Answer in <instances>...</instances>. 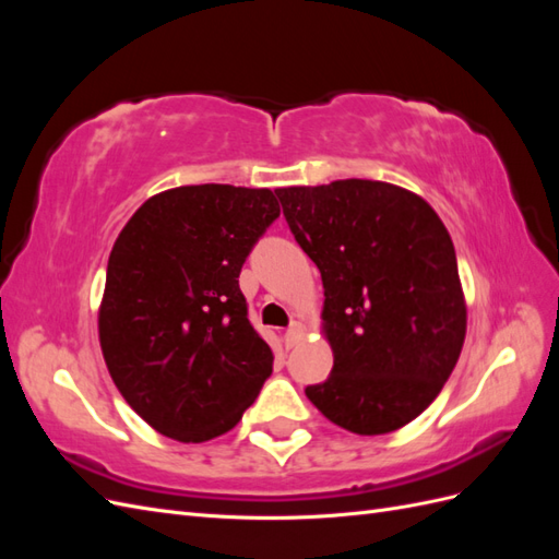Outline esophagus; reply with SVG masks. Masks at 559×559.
<instances>
[{
    "label": "esophagus",
    "instance_id": "1",
    "mask_svg": "<svg viewBox=\"0 0 559 559\" xmlns=\"http://www.w3.org/2000/svg\"><path fill=\"white\" fill-rule=\"evenodd\" d=\"M302 335H306V326H302L300 321H294V324L284 331V345L289 349L296 347L302 341Z\"/></svg>",
    "mask_w": 559,
    "mask_h": 559
}]
</instances>
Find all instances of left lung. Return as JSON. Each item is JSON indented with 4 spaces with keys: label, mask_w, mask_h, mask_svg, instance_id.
Returning a JSON list of instances; mask_svg holds the SVG:
<instances>
[{
    "label": "left lung",
    "mask_w": 559,
    "mask_h": 559,
    "mask_svg": "<svg viewBox=\"0 0 559 559\" xmlns=\"http://www.w3.org/2000/svg\"><path fill=\"white\" fill-rule=\"evenodd\" d=\"M324 282L331 376L306 386L333 425L380 436L413 421L460 359L466 306L450 233L394 183L341 179L275 191Z\"/></svg>",
    "instance_id": "obj_1"
}]
</instances>
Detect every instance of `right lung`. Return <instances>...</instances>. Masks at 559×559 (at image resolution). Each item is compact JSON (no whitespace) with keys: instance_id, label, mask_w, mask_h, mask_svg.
Returning a JSON list of instances; mask_svg holds the SVG:
<instances>
[{"instance_id":"right-lung-1","label":"right lung","mask_w":559,"mask_h":559,"mask_svg":"<svg viewBox=\"0 0 559 559\" xmlns=\"http://www.w3.org/2000/svg\"><path fill=\"white\" fill-rule=\"evenodd\" d=\"M277 216L267 189L179 186L116 238L99 345L118 392L158 433L202 443L230 431L273 373L238 277Z\"/></svg>"}]
</instances>
